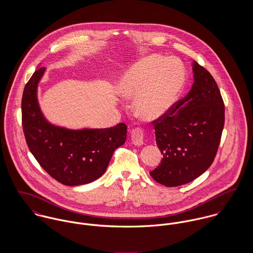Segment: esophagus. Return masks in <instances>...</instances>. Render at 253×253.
<instances>
[{
	"instance_id": "obj_1",
	"label": "esophagus",
	"mask_w": 253,
	"mask_h": 253,
	"mask_svg": "<svg viewBox=\"0 0 253 253\" xmlns=\"http://www.w3.org/2000/svg\"><path fill=\"white\" fill-rule=\"evenodd\" d=\"M144 139V133L141 128H134L131 131V141L134 145L141 146L143 144Z\"/></svg>"
}]
</instances>
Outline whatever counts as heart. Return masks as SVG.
Segmentation results:
<instances>
[{
  "label": "heart",
  "mask_w": 253,
  "mask_h": 253,
  "mask_svg": "<svg viewBox=\"0 0 253 253\" xmlns=\"http://www.w3.org/2000/svg\"><path fill=\"white\" fill-rule=\"evenodd\" d=\"M185 80V69L179 60L152 54L128 67L117 84L116 92L125 99H135L136 115L153 121L173 107Z\"/></svg>",
  "instance_id": "heart-1"
}]
</instances>
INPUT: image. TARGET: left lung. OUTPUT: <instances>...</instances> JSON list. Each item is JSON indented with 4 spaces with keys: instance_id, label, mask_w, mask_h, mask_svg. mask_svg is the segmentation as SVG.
Listing matches in <instances>:
<instances>
[{
    "instance_id": "8db88e82",
    "label": "left lung",
    "mask_w": 253,
    "mask_h": 253,
    "mask_svg": "<svg viewBox=\"0 0 253 253\" xmlns=\"http://www.w3.org/2000/svg\"><path fill=\"white\" fill-rule=\"evenodd\" d=\"M192 64L191 90L152 122L164 158L150 175L167 187L187 184L211 166L224 127L225 107L215 80L196 61Z\"/></svg>"
}]
</instances>
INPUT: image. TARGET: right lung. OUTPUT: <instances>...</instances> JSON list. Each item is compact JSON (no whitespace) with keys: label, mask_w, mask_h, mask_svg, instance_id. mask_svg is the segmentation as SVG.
I'll return each mask as SVG.
<instances>
[{"label":"right lung","mask_w":253,"mask_h":253,"mask_svg":"<svg viewBox=\"0 0 253 253\" xmlns=\"http://www.w3.org/2000/svg\"><path fill=\"white\" fill-rule=\"evenodd\" d=\"M45 69L38 68L26 84L22 101V126L26 143L40 166L55 180L78 186L98 179L114 151L125 144L124 123L108 128L69 129L50 124L37 98L38 84Z\"/></svg>","instance_id":"1"}]
</instances>
